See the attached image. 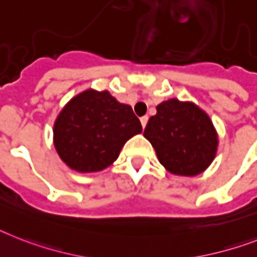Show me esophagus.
Segmentation results:
<instances>
[{
	"mask_svg": "<svg viewBox=\"0 0 257 257\" xmlns=\"http://www.w3.org/2000/svg\"><path fill=\"white\" fill-rule=\"evenodd\" d=\"M140 120H141V125H143V128H145L148 124V120H149V117H148V116H144V117H141Z\"/></svg>",
	"mask_w": 257,
	"mask_h": 257,
	"instance_id": "34e87169",
	"label": "esophagus"
}]
</instances>
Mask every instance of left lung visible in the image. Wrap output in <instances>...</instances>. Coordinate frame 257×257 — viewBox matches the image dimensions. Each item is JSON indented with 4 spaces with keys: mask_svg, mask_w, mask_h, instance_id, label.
Returning <instances> with one entry per match:
<instances>
[{
    "mask_svg": "<svg viewBox=\"0 0 257 257\" xmlns=\"http://www.w3.org/2000/svg\"><path fill=\"white\" fill-rule=\"evenodd\" d=\"M144 137L152 144L162 166L176 176L201 174L218 152V133L211 118L191 101L169 99L158 104Z\"/></svg>",
    "mask_w": 257,
    "mask_h": 257,
    "instance_id": "1",
    "label": "left lung"
}]
</instances>
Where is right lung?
<instances>
[{
	"label": "right lung",
	"mask_w": 257,
	"mask_h": 257,
	"mask_svg": "<svg viewBox=\"0 0 257 257\" xmlns=\"http://www.w3.org/2000/svg\"><path fill=\"white\" fill-rule=\"evenodd\" d=\"M53 132L56 153L68 168L95 173L113 164L143 126L131 105L118 103L108 91L89 88L62 108Z\"/></svg>",
	"instance_id": "1"
}]
</instances>
